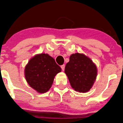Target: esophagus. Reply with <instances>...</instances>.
Instances as JSON below:
<instances>
[{
    "label": "esophagus",
    "instance_id": "obj_1",
    "mask_svg": "<svg viewBox=\"0 0 123 123\" xmlns=\"http://www.w3.org/2000/svg\"><path fill=\"white\" fill-rule=\"evenodd\" d=\"M65 65L64 64L62 65H61V68L62 70L63 71V70H65Z\"/></svg>",
    "mask_w": 123,
    "mask_h": 123
}]
</instances>
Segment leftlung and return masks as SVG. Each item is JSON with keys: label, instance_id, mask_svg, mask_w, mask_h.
Returning a JSON list of instances; mask_svg holds the SVG:
<instances>
[{"label": "left lung", "instance_id": "1", "mask_svg": "<svg viewBox=\"0 0 123 123\" xmlns=\"http://www.w3.org/2000/svg\"><path fill=\"white\" fill-rule=\"evenodd\" d=\"M65 73L72 87L79 92H86L92 88L97 75V66L92 60L83 54L75 53L70 56Z\"/></svg>", "mask_w": 123, "mask_h": 123}]
</instances>
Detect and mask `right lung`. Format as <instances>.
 Returning a JSON list of instances; mask_svg holds the SVG:
<instances>
[{
    "label": "right lung",
    "mask_w": 123,
    "mask_h": 123,
    "mask_svg": "<svg viewBox=\"0 0 123 123\" xmlns=\"http://www.w3.org/2000/svg\"><path fill=\"white\" fill-rule=\"evenodd\" d=\"M25 77L29 86L39 93H45L51 87L60 66L47 54H40L29 60L25 68Z\"/></svg>",
    "instance_id": "1"
}]
</instances>
